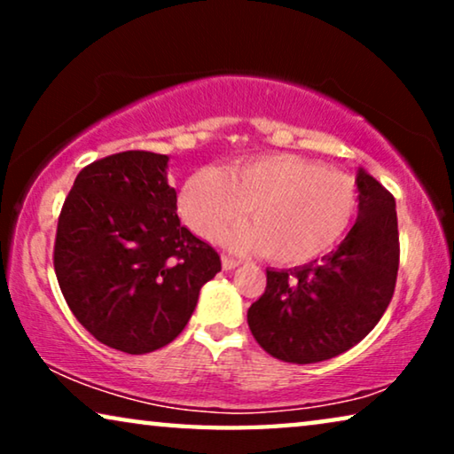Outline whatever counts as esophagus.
<instances>
[{
    "label": "esophagus",
    "mask_w": 454,
    "mask_h": 454,
    "mask_svg": "<svg viewBox=\"0 0 454 454\" xmlns=\"http://www.w3.org/2000/svg\"><path fill=\"white\" fill-rule=\"evenodd\" d=\"M241 260L238 258H231V256H223V269L225 270H233L235 266H239Z\"/></svg>",
    "instance_id": "obj_1"
}]
</instances>
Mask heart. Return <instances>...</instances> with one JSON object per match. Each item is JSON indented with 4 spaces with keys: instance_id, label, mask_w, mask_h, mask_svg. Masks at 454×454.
Wrapping results in <instances>:
<instances>
[{
    "instance_id": "b5f03b06",
    "label": "heart",
    "mask_w": 454,
    "mask_h": 454,
    "mask_svg": "<svg viewBox=\"0 0 454 454\" xmlns=\"http://www.w3.org/2000/svg\"><path fill=\"white\" fill-rule=\"evenodd\" d=\"M254 227L231 238L238 250H266L281 264H306L345 238L357 215L356 182L291 153L204 167L179 192V213L202 239L219 241L250 213Z\"/></svg>"
}]
</instances>
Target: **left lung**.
Returning <instances> with one entry per match:
<instances>
[{
	"label": "left lung",
	"mask_w": 454,
	"mask_h": 454,
	"mask_svg": "<svg viewBox=\"0 0 454 454\" xmlns=\"http://www.w3.org/2000/svg\"><path fill=\"white\" fill-rule=\"evenodd\" d=\"M359 213L339 250L294 270H266V289L247 326L266 353L316 364L357 345L393 300L399 272L395 198L364 169Z\"/></svg>",
	"instance_id": "left-lung-1"
}]
</instances>
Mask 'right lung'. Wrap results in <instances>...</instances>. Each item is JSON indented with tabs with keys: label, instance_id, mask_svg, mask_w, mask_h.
Returning a JSON list of instances; mask_svg holds the SVG:
<instances>
[{
	"label": "right lung",
	"instance_id": "1",
	"mask_svg": "<svg viewBox=\"0 0 454 454\" xmlns=\"http://www.w3.org/2000/svg\"><path fill=\"white\" fill-rule=\"evenodd\" d=\"M167 154L126 151L86 165L61 207L53 266L76 320L111 349L151 353L188 325L221 256L177 216Z\"/></svg>",
	"mask_w": 454,
	"mask_h": 454
}]
</instances>
